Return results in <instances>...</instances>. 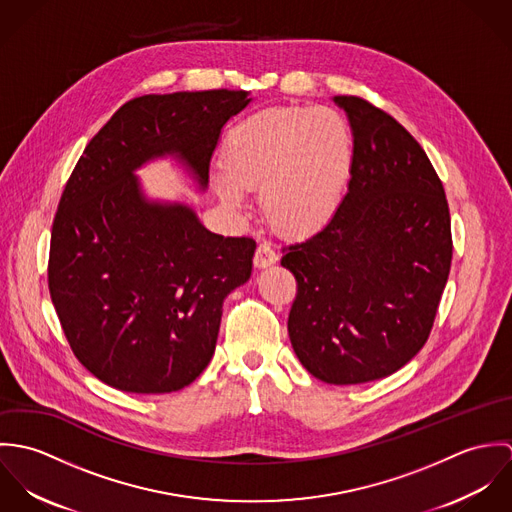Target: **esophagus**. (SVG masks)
Instances as JSON below:
<instances>
[{"label":"esophagus","instance_id":"obj_1","mask_svg":"<svg viewBox=\"0 0 512 512\" xmlns=\"http://www.w3.org/2000/svg\"><path fill=\"white\" fill-rule=\"evenodd\" d=\"M276 262H278L276 250L268 242H260L258 248H256V254H254V266L256 268H268Z\"/></svg>","mask_w":512,"mask_h":512}]
</instances>
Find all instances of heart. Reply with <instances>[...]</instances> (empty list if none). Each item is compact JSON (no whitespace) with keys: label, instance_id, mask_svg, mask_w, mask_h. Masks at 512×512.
<instances>
[{"label":"heart","instance_id":"obj_1","mask_svg":"<svg viewBox=\"0 0 512 512\" xmlns=\"http://www.w3.org/2000/svg\"><path fill=\"white\" fill-rule=\"evenodd\" d=\"M353 167V136L333 108L276 106L236 124L220 151V201L240 211L242 191L260 189V207L282 234L301 238L337 213Z\"/></svg>","mask_w":512,"mask_h":512}]
</instances>
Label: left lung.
<instances>
[{"mask_svg":"<svg viewBox=\"0 0 512 512\" xmlns=\"http://www.w3.org/2000/svg\"><path fill=\"white\" fill-rule=\"evenodd\" d=\"M353 132L337 213L284 248L297 282L288 333L299 363L327 384L384 378L426 345L451 268V220L426 151L390 114L335 96Z\"/></svg>","mask_w":512,"mask_h":512,"instance_id":"8db88e82","label":"left lung"}]
</instances>
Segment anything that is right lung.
I'll return each instance as SVG.
<instances>
[{
	"label": "right lung",
	"instance_id": "right-lung-1",
	"mask_svg": "<svg viewBox=\"0 0 512 512\" xmlns=\"http://www.w3.org/2000/svg\"><path fill=\"white\" fill-rule=\"evenodd\" d=\"M250 102L226 88L140 96L80 155L53 220L49 292L74 357L104 384L175 392L211 363L222 301L248 282L256 242L147 199L136 171L173 157L205 191L224 124Z\"/></svg>",
	"mask_w": 512,
	"mask_h": 512
}]
</instances>
